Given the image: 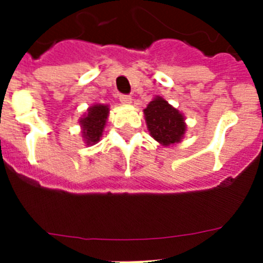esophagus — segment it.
Wrapping results in <instances>:
<instances>
[{
    "instance_id": "34e87169",
    "label": "esophagus",
    "mask_w": 263,
    "mask_h": 263,
    "mask_svg": "<svg viewBox=\"0 0 263 263\" xmlns=\"http://www.w3.org/2000/svg\"><path fill=\"white\" fill-rule=\"evenodd\" d=\"M120 101L122 104H130L132 103V97L129 96V95H120Z\"/></svg>"
}]
</instances>
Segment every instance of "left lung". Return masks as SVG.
Here are the masks:
<instances>
[{
	"instance_id": "left-lung-1",
	"label": "left lung",
	"mask_w": 263,
	"mask_h": 263,
	"mask_svg": "<svg viewBox=\"0 0 263 263\" xmlns=\"http://www.w3.org/2000/svg\"><path fill=\"white\" fill-rule=\"evenodd\" d=\"M143 111L148 132L155 141L164 146L180 142L185 132L184 118L166 100L157 97Z\"/></svg>"
}]
</instances>
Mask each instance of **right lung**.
I'll use <instances>...</instances> for the list:
<instances>
[{"mask_svg":"<svg viewBox=\"0 0 263 263\" xmlns=\"http://www.w3.org/2000/svg\"><path fill=\"white\" fill-rule=\"evenodd\" d=\"M108 113L109 109L106 105H93L88 109V115L80 121L87 145H93L100 139L105 126Z\"/></svg>","mask_w":263,"mask_h":263,"instance_id":"add662e5","label":"right lung"}]
</instances>
